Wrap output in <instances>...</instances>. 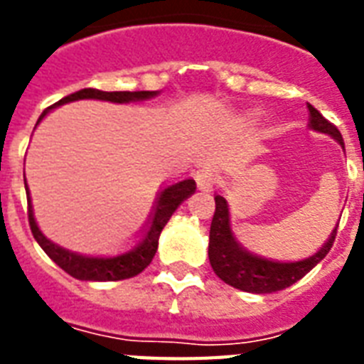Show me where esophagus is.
Segmentation results:
<instances>
[{
	"instance_id": "34e87169",
	"label": "esophagus",
	"mask_w": 364,
	"mask_h": 364,
	"mask_svg": "<svg viewBox=\"0 0 364 364\" xmlns=\"http://www.w3.org/2000/svg\"><path fill=\"white\" fill-rule=\"evenodd\" d=\"M213 185H215V181H213V176H211L210 171H198L196 173V187H198V191H202V193H211Z\"/></svg>"
}]
</instances>
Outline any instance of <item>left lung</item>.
<instances>
[{
    "instance_id": "1",
    "label": "left lung",
    "mask_w": 364,
    "mask_h": 364,
    "mask_svg": "<svg viewBox=\"0 0 364 364\" xmlns=\"http://www.w3.org/2000/svg\"><path fill=\"white\" fill-rule=\"evenodd\" d=\"M310 111V130L328 134V136L340 143V147L344 149V139L338 128L325 119L314 105L308 104ZM336 228L331 232L328 240L323 243V247L314 253L311 257L300 260H274L260 257V255L249 251L240 238L234 234L232 225H230V211H228V202L223 196H215V215L211 221L210 230V264L217 276L223 282L232 285V287L245 291V293H276L285 287H291L300 277H304L308 272L321 262L327 253L331 251L336 236Z\"/></svg>"
}]
</instances>
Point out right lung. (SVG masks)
<instances>
[{"mask_svg": "<svg viewBox=\"0 0 364 364\" xmlns=\"http://www.w3.org/2000/svg\"><path fill=\"white\" fill-rule=\"evenodd\" d=\"M159 90H137V92H104V90H96V88H82L77 92L65 96L48 109H45L39 117L37 124L45 119L53 109L60 105L77 102V100H100V102H111V104H136V102H145L154 96H159ZM196 191V183L194 179H183V181L171 183L168 187L160 191L154 210L151 213L147 227L143 230L137 240L128 247L121 251H113V253L104 255H85L71 251L68 247H62L53 240H48L41 232V228L37 227L36 217H33V208H31V200H28V219H30V227L33 238L41 245V249L62 268L68 272L70 276L81 282H119V279H128V277L137 276L151 264L156 249H159V238L166 223L170 221L173 211L185 202V200L194 194ZM28 193V188H26ZM30 194V193H28Z\"/></svg>", "mask_w": 364, "mask_h": 364, "instance_id": "obj_1", "label": "right lung"}]
</instances>
